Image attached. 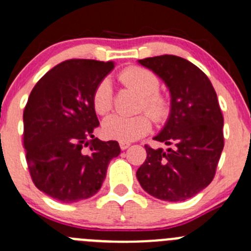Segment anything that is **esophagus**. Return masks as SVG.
<instances>
[{
  "instance_id": "esophagus-1",
  "label": "esophagus",
  "mask_w": 251,
  "mask_h": 251,
  "mask_svg": "<svg viewBox=\"0 0 251 251\" xmlns=\"http://www.w3.org/2000/svg\"><path fill=\"white\" fill-rule=\"evenodd\" d=\"M129 146L130 144L127 143V142H119V147H121L122 151H126V149H127Z\"/></svg>"
}]
</instances>
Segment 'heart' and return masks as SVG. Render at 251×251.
Instances as JSON below:
<instances>
[{"instance_id": "b5f03b06", "label": "heart", "mask_w": 251, "mask_h": 251, "mask_svg": "<svg viewBox=\"0 0 251 251\" xmlns=\"http://www.w3.org/2000/svg\"><path fill=\"white\" fill-rule=\"evenodd\" d=\"M119 80L124 86L133 89L141 96L138 109L146 110L145 113L134 117L110 116L104 119L102 132L107 138L119 142H132L139 139L151 130V122L162 123L169 117L171 104L167 98L159 93V78L143 67H128L119 73ZM92 105L96 113L100 116L105 114L113 105V89L109 79L103 78L98 82L92 93Z\"/></svg>"}]
</instances>
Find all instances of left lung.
Wrapping results in <instances>:
<instances>
[{
	"label": "left lung",
	"instance_id": "obj_1",
	"mask_svg": "<svg viewBox=\"0 0 251 251\" xmlns=\"http://www.w3.org/2000/svg\"><path fill=\"white\" fill-rule=\"evenodd\" d=\"M159 75L171 91V116L154 137L168 149L147 144V159L137 171L144 190L167 201H183L214 179L224 148L222 109L205 73L192 62L173 54L139 61Z\"/></svg>",
	"mask_w": 251,
	"mask_h": 251
}]
</instances>
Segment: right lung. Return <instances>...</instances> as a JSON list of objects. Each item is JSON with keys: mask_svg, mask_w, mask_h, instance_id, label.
<instances>
[{"mask_svg": "<svg viewBox=\"0 0 251 251\" xmlns=\"http://www.w3.org/2000/svg\"><path fill=\"white\" fill-rule=\"evenodd\" d=\"M113 62L68 59L36 83L24 110V147L32 181L62 203L94 195L118 142L94 138L100 126L92 93Z\"/></svg>", "mask_w": 251, "mask_h": 251, "instance_id": "obj_1", "label": "right lung"}]
</instances>
